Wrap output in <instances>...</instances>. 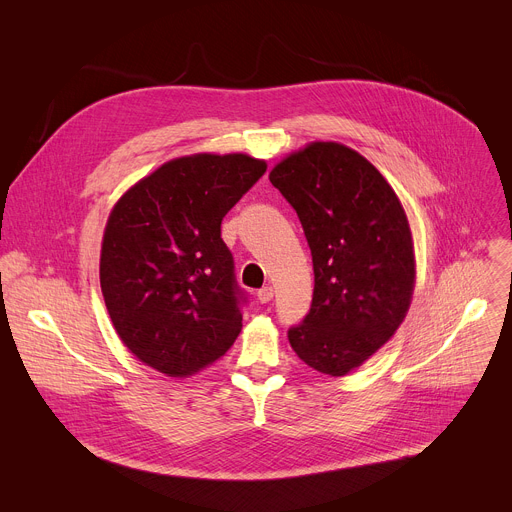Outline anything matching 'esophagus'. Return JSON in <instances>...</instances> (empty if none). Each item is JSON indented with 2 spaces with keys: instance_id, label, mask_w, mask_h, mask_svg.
<instances>
[{
  "instance_id": "obj_1",
  "label": "esophagus",
  "mask_w": 512,
  "mask_h": 512,
  "mask_svg": "<svg viewBox=\"0 0 512 512\" xmlns=\"http://www.w3.org/2000/svg\"><path fill=\"white\" fill-rule=\"evenodd\" d=\"M271 298H273V290L269 286H265L257 292V302L259 304H267V302H271Z\"/></svg>"
}]
</instances>
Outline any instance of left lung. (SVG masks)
I'll use <instances>...</instances> for the list:
<instances>
[{"label": "left lung", "instance_id": "1", "mask_svg": "<svg viewBox=\"0 0 512 512\" xmlns=\"http://www.w3.org/2000/svg\"><path fill=\"white\" fill-rule=\"evenodd\" d=\"M269 181L294 206L314 265L312 306L288 331L290 345L320 374L347 376L394 337L410 308L408 216L386 177L335 141L290 153Z\"/></svg>", "mask_w": 512, "mask_h": 512}]
</instances>
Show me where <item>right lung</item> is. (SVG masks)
<instances>
[{"mask_svg":"<svg viewBox=\"0 0 512 512\" xmlns=\"http://www.w3.org/2000/svg\"><path fill=\"white\" fill-rule=\"evenodd\" d=\"M247 153H196L138 179L110 210L100 286L124 347L169 378L220 359L241 333L220 224L265 173Z\"/></svg>","mask_w":512,"mask_h":512,"instance_id":"add662e5","label":"right lung"}]
</instances>
